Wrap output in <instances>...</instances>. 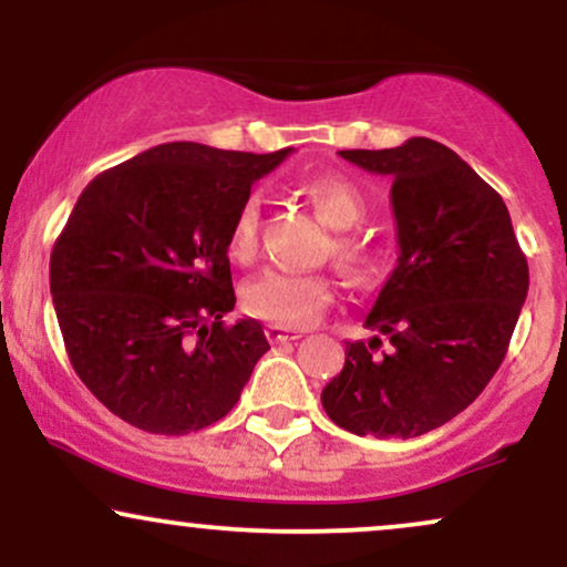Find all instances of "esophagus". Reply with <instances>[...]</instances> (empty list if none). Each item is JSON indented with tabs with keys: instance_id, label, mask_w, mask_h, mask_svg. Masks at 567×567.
Listing matches in <instances>:
<instances>
[{
	"instance_id": "1",
	"label": "esophagus",
	"mask_w": 567,
	"mask_h": 567,
	"mask_svg": "<svg viewBox=\"0 0 567 567\" xmlns=\"http://www.w3.org/2000/svg\"><path fill=\"white\" fill-rule=\"evenodd\" d=\"M266 338H269L271 343H282V341H298L301 333H298V330L282 328V324H269V328H266Z\"/></svg>"
}]
</instances>
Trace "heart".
Listing matches in <instances>:
<instances>
[{
	"label": "heart",
	"mask_w": 567,
	"mask_h": 567,
	"mask_svg": "<svg viewBox=\"0 0 567 567\" xmlns=\"http://www.w3.org/2000/svg\"><path fill=\"white\" fill-rule=\"evenodd\" d=\"M301 192L309 197L315 210L330 229H351L365 216V194L343 173H320L301 181ZM258 218H261V202L256 194L239 205L231 220L229 252L237 261H247L258 245ZM336 261L351 275H362L373 266V252L368 243L351 234L336 237L333 245ZM333 301V288L320 275H298L288 269H266L250 277L243 288V306L247 315L258 317L282 328H309L322 317Z\"/></svg>",
	"instance_id": "1"
}]
</instances>
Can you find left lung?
<instances>
[{"label": "left lung", "instance_id": "obj_1", "mask_svg": "<svg viewBox=\"0 0 567 567\" xmlns=\"http://www.w3.org/2000/svg\"><path fill=\"white\" fill-rule=\"evenodd\" d=\"M338 154L392 178L400 258L365 317L379 336L347 343L322 408L360 437H419L470 408L498 370L528 296V261L501 194L453 148L408 138ZM381 334L393 349L379 355Z\"/></svg>", "mask_w": 567, "mask_h": 567}]
</instances>
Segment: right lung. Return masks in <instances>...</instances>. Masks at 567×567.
Returning a JSON list of instances; mask_svg holds the SVG:
<instances>
[{
  "label": "right lung",
  "instance_id": "right-lung-1",
  "mask_svg": "<svg viewBox=\"0 0 567 567\" xmlns=\"http://www.w3.org/2000/svg\"><path fill=\"white\" fill-rule=\"evenodd\" d=\"M290 152L162 143L80 194L50 292L76 375L122 421L188 434L237 405L269 341L250 317L224 322L237 303L231 220Z\"/></svg>",
  "mask_w": 567,
  "mask_h": 567
}]
</instances>
